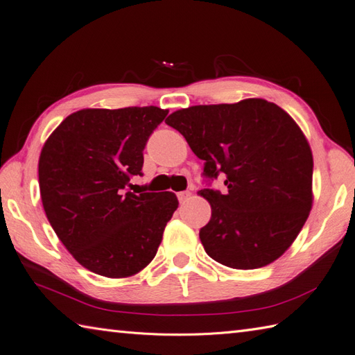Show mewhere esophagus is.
<instances>
[{
  "label": "esophagus",
  "instance_id": "1",
  "mask_svg": "<svg viewBox=\"0 0 355 355\" xmlns=\"http://www.w3.org/2000/svg\"><path fill=\"white\" fill-rule=\"evenodd\" d=\"M190 196H191L190 191H179L178 193V199H179L180 203H182V202H187L188 199H190Z\"/></svg>",
  "mask_w": 355,
  "mask_h": 355
}]
</instances>
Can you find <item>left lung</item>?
Instances as JSON below:
<instances>
[{
    "instance_id": "8db88e82",
    "label": "left lung",
    "mask_w": 355,
    "mask_h": 355,
    "mask_svg": "<svg viewBox=\"0 0 355 355\" xmlns=\"http://www.w3.org/2000/svg\"><path fill=\"white\" fill-rule=\"evenodd\" d=\"M203 164L208 180L225 176L226 190L199 191L211 218L199 237L205 252L231 269L250 270L278 259L309 218L313 155L284 109L263 98L199 105L165 120Z\"/></svg>"
}]
</instances>
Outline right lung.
Returning <instances> with one entry per match:
<instances>
[{"instance_id":"obj_1","label":"right lung","mask_w":355,"mask_h":355,"mask_svg":"<svg viewBox=\"0 0 355 355\" xmlns=\"http://www.w3.org/2000/svg\"><path fill=\"white\" fill-rule=\"evenodd\" d=\"M156 106L82 109L68 115L39 156L44 211L86 269L128 278L155 258L178 208L175 193L125 191L143 175L148 137L167 116Z\"/></svg>"}]
</instances>
